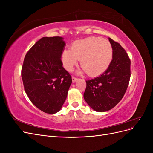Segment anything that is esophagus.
<instances>
[{"instance_id": "obj_1", "label": "esophagus", "mask_w": 153, "mask_h": 153, "mask_svg": "<svg viewBox=\"0 0 153 153\" xmlns=\"http://www.w3.org/2000/svg\"><path fill=\"white\" fill-rule=\"evenodd\" d=\"M77 80H78L77 78H76V77H75V76H72V82H73V83L75 82Z\"/></svg>"}]
</instances>
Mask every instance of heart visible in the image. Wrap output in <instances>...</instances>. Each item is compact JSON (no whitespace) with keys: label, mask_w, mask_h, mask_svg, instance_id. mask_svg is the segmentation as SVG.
Listing matches in <instances>:
<instances>
[{"label":"heart","mask_w":153,"mask_h":153,"mask_svg":"<svg viewBox=\"0 0 153 153\" xmlns=\"http://www.w3.org/2000/svg\"><path fill=\"white\" fill-rule=\"evenodd\" d=\"M61 57L68 71H71L80 59V65L87 75L96 76L110 66L113 59V47L108 40L89 37L73 42L71 50H63Z\"/></svg>","instance_id":"obj_1"}]
</instances>
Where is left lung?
<instances>
[{
    "label": "left lung",
    "instance_id": "left-lung-1",
    "mask_svg": "<svg viewBox=\"0 0 153 153\" xmlns=\"http://www.w3.org/2000/svg\"><path fill=\"white\" fill-rule=\"evenodd\" d=\"M113 47V59L108 68L99 77L86 80L84 98L96 112L113 108L122 100L131 76V61L119 43L108 38Z\"/></svg>",
    "mask_w": 153,
    "mask_h": 153
}]
</instances>
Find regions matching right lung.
<instances>
[{"mask_svg":"<svg viewBox=\"0 0 153 153\" xmlns=\"http://www.w3.org/2000/svg\"><path fill=\"white\" fill-rule=\"evenodd\" d=\"M59 36L43 37L26 53L22 68L24 89L40 110L55 114L61 110L72 79L62 67L65 42Z\"/></svg>","mask_w":153,"mask_h":153,"instance_id":"right-lung-1","label":"right lung"}]
</instances>
